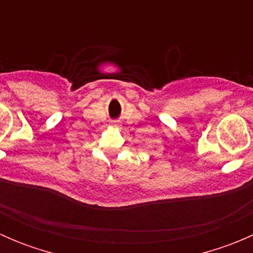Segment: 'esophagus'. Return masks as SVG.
Instances as JSON below:
<instances>
[{"mask_svg": "<svg viewBox=\"0 0 253 253\" xmlns=\"http://www.w3.org/2000/svg\"><path fill=\"white\" fill-rule=\"evenodd\" d=\"M110 127L111 128H120L121 127V122L119 120H112V121H110Z\"/></svg>", "mask_w": 253, "mask_h": 253, "instance_id": "1", "label": "esophagus"}]
</instances>
